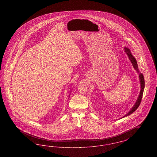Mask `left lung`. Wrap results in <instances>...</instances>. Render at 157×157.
I'll return each mask as SVG.
<instances>
[{
    "mask_svg": "<svg viewBox=\"0 0 157 157\" xmlns=\"http://www.w3.org/2000/svg\"><path fill=\"white\" fill-rule=\"evenodd\" d=\"M124 49H125V52L127 53V55H128V57H129V59L130 61H131V63H132V66L134 67L135 69H136V71L138 72V73L139 74V77H140V79L141 87V92H140V95H139L138 98V99H137V101H136V102L135 104L134 105V106H133V108H132V109H131L129 112H128L127 114H126L125 116H124V117H123V118H124V117H127V116H128V115H129L130 114H131V113H132L133 112H134L136 110V109L139 107V106H140V103H141V102L142 95H143L144 90V87H145V81H144V76H143L142 74H141V73H140V72H139L136 60V59H135L134 57L132 55L131 53L130 52V50H129L128 48H125Z\"/></svg>",
    "mask_w": 157,
    "mask_h": 157,
    "instance_id": "8db88e82",
    "label": "left lung"
}]
</instances>
